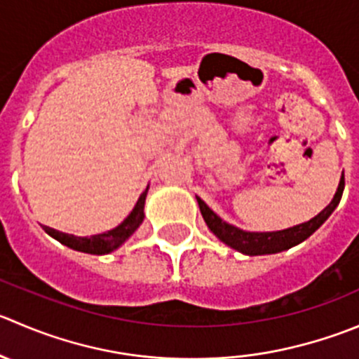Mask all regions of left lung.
Wrapping results in <instances>:
<instances>
[{
	"label": "left lung",
	"mask_w": 359,
	"mask_h": 359,
	"mask_svg": "<svg viewBox=\"0 0 359 359\" xmlns=\"http://www.w3.org/2000/svg\"><path fill=\"white\" fill-rule=\"evenodd\" d=\"M344 186H346V180H344L342 173L335 196H333V200L330 201V205L325 210L319 212V214L316 215V217H312L311 221L302 222V224L293 226V228L280 229V231H243V229L222 221L214 210L208 208V205L205 203L201 198L196 196V200L198 205H200V212L201 215H203L205 222H207L208 229H210L221 242H224L226 245L238 250V252L247 254V256H261V254H276L280 252V250L291 249V247L298 245V243H302L304 240H307L309 236H311L312 233L332 215V212L335 210L337 205L340 203Z\"/></svg>",
	"instance_id": "8db88e82"
}]
</instances>
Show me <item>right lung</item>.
<instances>
[{
	"label": "right lung",
	"instance_id": "obj_1",
	"mask_svg": "<svg viewBox=\"0 0 359 359\" xmlns=\"http://www.w3.org/2000/svg\"><path fill=\"white\" fill-rule=\"evenodd\" d=\"M149 189V187H147ZM147 189L140 194L138 198L137 205L131 210V214L121 222L117 228L110 229V231L100 233V235H93V236H75V235H68V233L57 231L54 228H48V226H43L45 231L55 238L57 242H61L62 245L69 247L73 250H80V252H87V254H109L112 250H116L117 247L123 245L131 235L138 229V226L142 224L144 221V205H145V196H147Z\"/></svg>",
	"mask_w": 359,
	"mask_h": 359
}]
</instances>
